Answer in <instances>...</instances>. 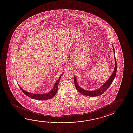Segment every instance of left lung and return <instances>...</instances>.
Instances as JSON below:
<instances>
[{
    "label": "left lung",
    "mask_w": 133,
    "mask_h": 133,
    "mask_svg": "<svg viewBox=\"0 0 133 133\" xmlns=\"http://www.w3.org/2000/svg\"><path fill=\"white\" fill-rule=\"evenodd\" d=\"M112 45L113 48L114 50V54H115V50L114 49V47ZM114 56L115 63V66L114 70L113 72V73L110 78H109L108 80L105 82V83L100 88H98L97 90H94V91H87V90H84V89L80 88L79 85H78L77 82L76 81V77L74 76V81H75V85L76 86V89H77L78 91L81 92L82 94H83L84 95H86L88 96H91V97H94V96H98L102 95L103 94H104V92L106 91V90L110 86V85L112 83L113 80L114 79L115 76H116V73H117V61L116 59L115 56Z\"/></svg>",
    "instance_id": "8db88e82"
}]
</instances>
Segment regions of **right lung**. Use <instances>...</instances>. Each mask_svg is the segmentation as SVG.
Segmentation results:
<instances>
[{"instance_id": "1", "label": "right lung", "mask_w": 133, "mask_h": 133, "mask_svg": "<svg viewBox=\"0 0 133 133\" xmlns=\"http://www.w3.org/2000/svg\"><path fill=\"white\" fill-rule=\"evenodd\" d=\"M62 75L60 76L58 78V79L57 81V82H56L55 85L53 87V88L52 89V90L47 94H36L30 93L29 92H27V91L23 89L22 88H21L20 86H19V85L18 86L20 87V88H21V89L23 91V92L25 94H26L28 97H30V98L37 99V100H47V99H50L51 98H52L53 96H54V95L56 94V93L57 92L58 86V82H59V80L60 79Z\"/></svg>"}]
</instances>
